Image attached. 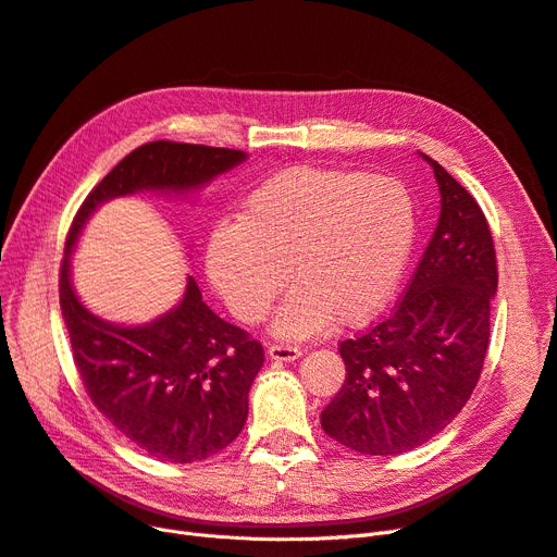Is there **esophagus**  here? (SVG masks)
Instances as JSON below:
<instances>
[{"label": "esophagus", "instance_id": "34e87169", "mask_svg": "<svg viewBox=\"0 0 557 557\" xmlns=\"http://www.w3.org/2000/svg\"><path fill=\"white\" fill-rule=\"evenodd\" d=\"M302 356V351L298 346L292 344H273L268 346V358L275 360V362H294Z\"/></svg>", "mask_w": 557, "mask_h": 557}]
</instances>
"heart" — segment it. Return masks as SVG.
Segmentation results:
<instances>
[{"instance_id":"1","label":"heart","mask_w":557,"mask_h":557,"mask_svg":"<svg viewBox=\"0 0 557 557\" xmlns=\"http://www.w3.org/2000/svg\"><path fill=\"white\" fill-rule=\"evenodd\" d=\"M418 234L406 185L346 170L292 168L247 193L238 220L206 240V271L230 310L259 321L292 277L273 333L314 335L360 325L395 296ZM290 273H285V268Z\"/></svg>"}]
</instances>
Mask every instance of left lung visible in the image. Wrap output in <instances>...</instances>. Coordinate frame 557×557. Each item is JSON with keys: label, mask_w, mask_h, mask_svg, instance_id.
I'll return each instance as SVG.
<instances>
[{"label": "left lung", "mask_w": 557, "mask_h": 557, "mask_svg": "<svg viewBox=\"0 0 557 557\" xmlns=\"http://www.w3.org/2000/svg\"><path fill=\"white\" fill-rule=\"evenodd\" d=\"M436 232L395 312L344 339L346 379L321 426L360 455L420 447L455 420L475 389L498 292L496 250L480 203L436 160Z\"/></svg>", "instance_id": "8db88e82"}]
</instances>
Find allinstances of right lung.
Returning <instances> with one entry per match:
<instances>
[{
  "label": "right lung",
  "instance_id": "add662e5",
  "mask_svg": "<svg viewBox=\"0 0 557 557\" xmlns=\"http://www.w3.org/2000/svg\"><path fill=\"white\" fill-rule=\"evenodd\" d=\"M245 158L243 151L203 144H144L89 193L66 238L59 305L82 383L123 436L170 463L209 459L240 434L263 348L243 327L220 319L190 275L178 305L149 323L100 319L73 289L71 255L106 201L137 193L188 195Z\"/></svg>",
  "mask_w": 557,
  "mask_h": 557
}]
</instances>
